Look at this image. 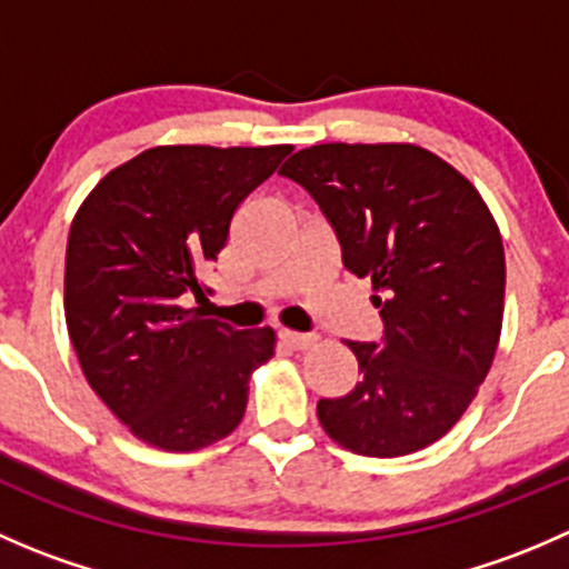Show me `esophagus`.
Here are the masks:
<instances>
[{"instance_id":"esophagus-1","label":"esophagus","mask_w":569,"mask_h":569,"mask_svg":"<svg viewBox=\"0 0 569 569\" xmlns=\"http://www.w3.org/2000/svg\"><path fill=\"white\" fill-rule=\"evenodd\" d=\"M278 338L289 349H308L317 343V336H306V332H291V330H280Z\"/></svg>"}]
</instances>
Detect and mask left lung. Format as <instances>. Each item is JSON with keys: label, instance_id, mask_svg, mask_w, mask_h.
Wrapping results in <instances>:
<instances>
[{"label": "left lung", "instance_id": "obj_1", "mask_svg": "<svg viewBox=\"0 0 569 569\" xmlns=\"http://www.w3.org/2000/svg\"><path fill=\"white\" fill-rule=\"evenodd\" d=\"M336 231L341 261L371 278L386 330L347 341L360 382L319 399L325 432L363 457H405L462 418L496 358L507 263L473 183L410 142H325L280 168Z\"/></svg>", "mask_w": 569, "mask_h": 569}]
</instances>
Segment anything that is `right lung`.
Segmentation results:
<instances>
[{
    "mask_svg": "<svg viewBox=\"0 0 569 569\" xmlns=\"http://www.w3.org/2000/svg\"><path fill=\"white\" fill-rule=\"evenodd\" d=\"M291 146H159L96 183L71 222L66 321L84 380L142 443L198 451L239 427L272 327L233 330L183 308L231 220Z\"/></svg>",
    "mask_w": 569,
    "mask_h": 569,
    "instance_id": "obj_1",
    "label": "right lung"
}]
</instances>
